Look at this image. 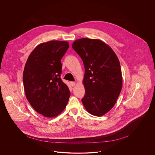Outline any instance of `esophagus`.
I'll return each instance as SVG.
<instances>
[{
	"label": "esophagus",
	"mask_w": 155,
	"mask_h": 155,
	"mask_svg": "<svg viewBox=\"0 0 155 155\" xmlns=\"http://www.w3.org/2000/svg\"><path fill=\"white\" fill-rule=\"evenodd\" d=\"M70 84H71V85L72 87H75V85H76V82H71Z\"/></svg>",
	"instance_id": "1"
}]
</instances>
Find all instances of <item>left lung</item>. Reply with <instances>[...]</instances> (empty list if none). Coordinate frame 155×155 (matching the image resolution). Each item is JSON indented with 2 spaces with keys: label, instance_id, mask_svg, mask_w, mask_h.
Instances as JSON below:
<instances>
[{
  "label": "left lung",
  "instance_id": "1",
  "mask_svg": "<svg viewBox=\"0 0 155 155\" xmlns=\"http://www.w3.org/2000/svg\"><path fill=\"white\" fill-rule=\"evenodd\" d=\"M72 48L85 67L82 82L85 94L82 102L90 114L102 116L113 107L122 89L118 58L108 45L97 39H77Z\"/></svg>",
  "mask_w": 155,
  "mask_h": 155
}]
</instances>
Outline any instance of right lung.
I'll return each mask as SVG.
<instances>
[{
    "label": "right lung",
    "mask_w": 155,
    "mask_h": 155,
    "mask_svg": "<svg viewBox=\"0 0 155 155\" xmlns=\"http://www.w3.org/2000/svg\"><path fill=\"white\" fill-rule=\"evenodd\" d=\"M67 41H51L38 45L27 60L23 72L25 96L35 110L54 117L66 107L70 92L61 79V59L68 49Z\"/></svg>",
    "instance_id": "obj_1"
}]
</instances>
